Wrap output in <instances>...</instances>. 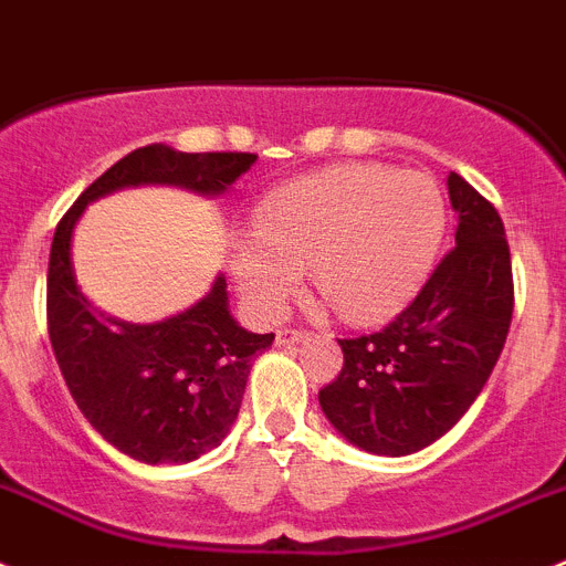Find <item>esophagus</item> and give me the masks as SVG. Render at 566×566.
<instances>
[{
	"label": "esophagus",
	"instance_id": "1",
	"mask_svg": "<svg viewBox=\"0 0 566 566\" xmlns=\"http://www.w3.org/2000/svg\"><path fill=\"white\" fill-rule=\"evenodd\" d=\"M307 329H302V327H284V329H279L276 333V344H298V340H304L307 338Z\"/></svg>",
	"mask_w": 566,
	"mask_h": 566
}]
</instances>
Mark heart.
Here are the masks:
<instances>
[{
	"instance_id": "obj_1",
	"label": "heart",
	"mask_w": 566,
	"mask_h": 566,
	"mask_svg": "<svg viewBox=\"0 0 566 566\" xmlns=\"http://www.w3.org/2000/svg\"><path fill=\"white\" fill-rule=\"evenodd\" d=\"M446 228L434 180L384 166H335L273 188L231 271L259 318H276L310 268L349 321L391 313L429 271Z\"/></svg>"
}]
</instances>
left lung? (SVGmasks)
I'll return each instance as SVG.
<instances>
[{"label":"left lung","mask_w":566,"mask_h":566,"mask_svg":"<svg viewBox=\"0 0 566 566\" xmlns=\"http://www.w3.org/2000/svg\"><path fill=\"white\" fill-rule=\"evenodd\" d=\"M448 197L457 245L384 329L338 338L344 366L318 391L327 420L371 454H415L457 426L511 329L513 268L502 217L454 171Z\"/></svg>","instance_id":"obj_1"}]
</instances>
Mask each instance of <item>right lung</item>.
Returning a JSON list of instances; mask_svg holds the SVG:
<instances>
[{
	"label": "right lung",
	"instance_id": "obj_1",
	"mask_svg": "<svg viewBox=\"0 0 566 566\" xmlns=\"http://www.w3.org/2000/svg\"><path fill=\"white\" fill-rule=\"evenodd\" d=\"M256 160L251 151H177L151 144L106 169L55 226L48 268V333L81 415L106 442L149 462H191L220 446L237 420L253 355L271 335L242 329L228 313L226 279L186 313L160 324H124L81 295L70 239L86 202L115 188L171 182L220 195Z\"/></svg>",
	"mask_w": 566,
	"mask_h": 566
}]
</instances>
